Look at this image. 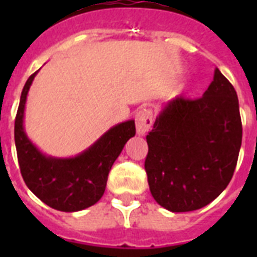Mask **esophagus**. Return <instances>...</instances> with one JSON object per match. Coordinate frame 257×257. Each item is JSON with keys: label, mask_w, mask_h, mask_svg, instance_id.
<instances>
[{"label": "esophagus", "mask_w": 257, "mask_h": 257, "mask_svg": "<svg viewBox=\"0 0 257 257\" xmlns=\"http://www.w3.org/2000/svg\"><path fill=\"white\" fill-rule=\"evenodd\" d=\"M153 124V118H152V112L151 110H140V112H137L136 114V129L137 133L139 135H145V133L148 132L151 126Z\"/></svg>", "instance_id": "1"}]
</instances>
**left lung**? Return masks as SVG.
I'll list each match as a JSON object with an SVG mask.
<instances>
[{
  "mask_svg": "<svg viewBox=\"0 0 257 257\" xmlns=\"http://www.w3.org/2000/svg\"><path fill=\"white\" fill-rule=\"evenodd\" d=\"M243 137L235 88L217 68L203 97H176L147 136L153 199L171 212L205 207L227 188Z\"/></svg>",
  "mask_w": 257,
  "mask_h": 257,
  "instance_id": "obj_1",
  "label": "left lung"
}]
</instances>
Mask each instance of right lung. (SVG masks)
Listing matches in <instances>:
<instances>
[{"mask_svg": "<svg viewBox=\"0 0 257 257\" xmlns=\"http://www.w3.org/2000/svg\"><path fill=\"white\" fill-rule=\"evenodd\" d=\"M33 73L22 89L14 122V141L22 179L30 191L53 209L82 211L102 197L109 171L126 141L136 135L135 121L110 128L86 151L70 159H56L41 153L28 139L24 129L26 96Z\"/></svg>", "mask_w": 257, "mask_h": 257, "instance_id": "obj_1", "label": "right lung"}]
</instances>
